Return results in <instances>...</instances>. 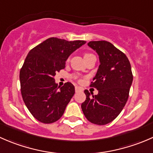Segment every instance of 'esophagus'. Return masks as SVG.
<instances>
[{"instance_id": "1", "label": "esophagus", "mask_w": 153, "mask_h": 153, "mask_svg": "<svg viewBox=\"0 0 153 153\" xmlns=\"http://www.w3.org/2000/svg\"><path fill=\"white\" fill-rule=\"evenodd\" d=\"M82 89H81V87H79V86H75V92H79V91H81Z\"/></svg>"}]
</instances>
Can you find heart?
<instances>
[{"instance_id": "b5f03b06", "label": "heart", "mask_w": 153, "mask_h": 153, "mask_svg": "<svg viewBox=\"0 0 153 153\" xmlns=\"http://www.w3.org/2000/svg\"><path fill=\"white\" fill-rule=\"evenodd\" d=\"M90 55H92V54H91V53H85V54H84V58H85V57L90 56Z\"/></svg>"}]
</instances>
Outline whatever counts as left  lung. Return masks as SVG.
I'll return each mask as SVG.
<instances>
[{
	"mask_svg": "<svg viewBox=\"0 0 153 153\" xmlns=\"http://www.w3.org/2000/svg\"><path fill=\"white\" fill-rule=\"evenodd\" d=\"M88 46L99 56V67L90 84L98 93L91 96L84 90L86 98L81 109L91 123L105 125L116 118L127 101L133 79L131 65L124 52L108 41H90Z\"/></svg>",
	"mask_w": 153,
	"mask_h": 153,
	"instance_id": "left-lung-1",
	"label": "left lung"
}]
</instances>
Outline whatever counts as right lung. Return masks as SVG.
Listing matches in <instances>:
<instances>
[{"label": "right lung", "instance_id": "right-lung-1", "mask_svg": "<svg viewBox=\"0 0 153 153\" xmlns=\"http://www.w3.org/2000/svg\"><path fill=\"white\" fill-rule=\"evenodd\" d=\"M86 44L50 38L31 49L20 71L21 90L25 105L40 122L51 124L61 118L75 94V86L55 82L57 72L65 68L69 55Z\"/></svg>", "mask_w": 153, "mask_h": 153}]
</instances>
